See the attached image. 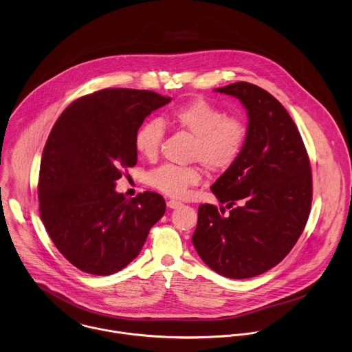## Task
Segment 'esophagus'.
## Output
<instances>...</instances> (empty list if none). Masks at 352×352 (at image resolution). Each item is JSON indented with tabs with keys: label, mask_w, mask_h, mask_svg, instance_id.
Returning a JSON list of instances; mask_svg holds the SVG:
<instances>
[{
	"label": "esophagus",
	"mask_w": 352,
	"mask_h": 352,
	"mask_svg": "<svg viewBox=\"0 0 352 352\" xmlns=\"http://www.w3.org/2000/svg\"><path fill=\"white\" fill-rule=\"evenodd\" d=\"M181 206H182V204H181L179 201H175V200H168V201H167V207L171 208V210H177V208L181 207Z\"/></svg>",
	"instance_id": "obj_1"
}]
</instances>
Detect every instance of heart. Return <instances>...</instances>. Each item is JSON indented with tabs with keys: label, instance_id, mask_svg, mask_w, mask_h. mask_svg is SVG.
Listing matches in <instances>:
<instances>
[{
	"label": "heart",
	"instance_id": "obj_1",
	"mask_svg": "<svg viewBox=\"0 0 352 352\" xmlns=\"http://www.w3.org/2000/svg\"><path fill=\"white\" fill-rule=\"evenodd\" d=\"M168 121L196 138L193 160L210 173H223L239 159L248 140L249 129L241 116H227L226 111L206 99H193L168 113ZM164 136L160 120L149 118L141 122L135 132V148L141 156H157ZM199 167L163 164L146 174V184L171 197H182L189 188L199 185Z\"/></svg>",
	"mask_w": 352,
	"mask_h": 352
}]
</instances>
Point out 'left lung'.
Wrapping results in <instances>:
<instances>
[{
    "label": "left lung",
    "instance_id": "8db88e82",
    "mask_svg": "<svg viewBox=\"0 0 352 352\" xmlns=\"http://www.w3.org/2000/svg\"><path fill=\"white\" fill-rule=\"evenodd\" d=\"M214 91L241 100L249 135L239 159L211 186L220 208L199 207L192 242L214 272L248 279L278 265L299 239L313 197L310 160L296 125L270 92L246 81Z\"/></svg>",
    "mask_w": 352,
    "mask_h": 352
}]
</instances>
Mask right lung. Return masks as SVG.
Segmentation results:
<instances>
[{
    "mask_svg": "<svg viewBox=\"0 0 352 352\" xmlns=\"http://www.w3.org/2000/svg\"><path fill=\"white\" fill-rule=\"evenodd\" d=\"M170 100L153 91L106 88L74 100L54 124L41 160L39 212L56 248L80 271H121L164 214L159 193L126 200L116 181L138 163L139 125Z\"/></svg>",
    "mask_w": 352,
    "mask_h": 352,
    "instance_id": "add662e5",
    "label": "right lung"
}]
</instances>
